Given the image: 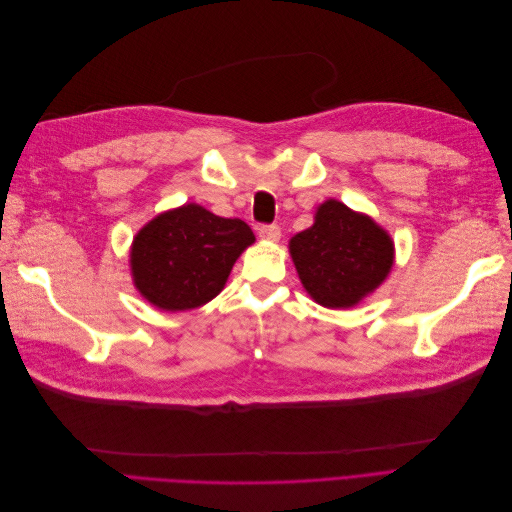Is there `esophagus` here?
<instances>
[{"mask_svg":"<svg viewBox=\"0 0 512 512\" xmlns=\"http://www.w3.org/2000/svg\"><path fill=\"white\" fill-rule=\"evenodd\" d=\"M258 235H260V239H265V241H280V237H282V230H280V226H275V224H262L260 228H258Z\"/></svg>","mask_w":512,"mask_h":512,"instance_id":"obj_1","label":"esophagus"}]
</instances>
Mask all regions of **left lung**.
<instances>
[{
	"label": "left lung",
	"mask_w": 512,
	"mask_h": 512,
	"mask_svg": "<svg viewBox=\"0 0 512 512\" xmlns=\"http://www.w3.org/2000/svg\"><path fill=\"white\" fill-rule=\"evenodd\" d=\"M305 292L318 305L348 309L376 292L395 265V243L374 218L335 198L288 243Z\"/></svg>",
	"instance_id": "left-lung-1"
}]
</instances>
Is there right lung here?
I'll return each instance as SVG.
<instances>
[{
    "label": "right lung",
    "mask_w": 512,
    "mask_h": 512,
    "mask_svg": "<svg viewBox=\"0 0 512 512\" xmlns=\"http://www.w3.org/2000/svg\"><path fill=\"white\" fill-rule=\"evenodd\" d=\"M256 241L237 218L196 203L168 209L134 235L130 273L141 297L164 312H185L224 290L237 258Z\"/></svg>",
    "instance_id": "right-lung-1"
}]
</instances>
